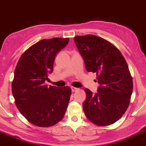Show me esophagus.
<instances>
[{
	"instance_id": "1",
	"label": "esophagus",
	"mask_w": 146,
	"mask_h": 146,
	"mask_svg": "<svg viewBox=\"0 0 146 146\" xmlns=\"http://www.w3.org/2000/svg\"><path fill=\"white\" fill-rule=\"evenodd\" d=\"M79 89V88H76V87H73V86H72L71 87V91L73 92H76V91H78V90Z\"/></svg>"
}]
</instances>
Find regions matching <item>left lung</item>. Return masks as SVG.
Listing matches in <instances>:
<instances>
[{
  "label": "left lung",
  "mask_w": 146,
  "mask_h": 146,
  "mask_svg": "<svg viewBox=\"0 0 146 146\" xmlns=\"http://www.w3.org/2000/svg\"><path fill=\"white\" fill-rule=\"evenodd\" d=\"M74 42L86 70L96 73L99 84L95 94L84 89L86 117L98 126L111 125L122 117L130 102L133 84L128 65L120 51L103 38L87 35L75 36Z\"/></svg>",
  "instance_id": "8db88e82"
}]
</instances>
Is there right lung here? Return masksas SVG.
<instances>
[{"mask_svg": "<svg viewBox=\"0 0 146 146\" xmlns=\"http://www.w3.org/2000/svg\"><path fill=\"white\" fill-rule=\"evenodd\" d=\"M69 38L42 39L20 57L14 71L12 94L18 110L32 125L46 127L63 118L71 95L69 86H47L57 54Z\"/></svg>", "mask_w": 146, "mask_h": 146, "instance_id": "1", "label": "right lung"}]
</instances>
